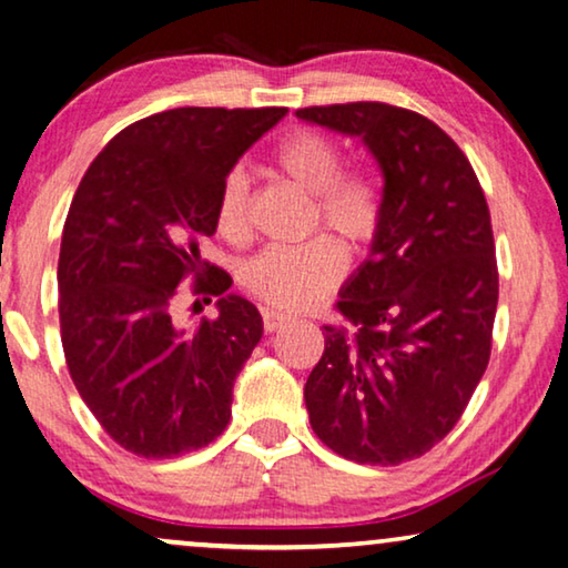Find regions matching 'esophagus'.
Here are the masks:
<instances>
[{
    "instance_id": "34e87169",
    "label": "esophagus",
    "mask_w": 568,
    "mask_h": 568,
    "mask_svg": "<svg viewBox=\"0 0 568 568\" xmlns=\"http://www.w3.org/2000/svg\"><path fill=\"white\" fill-rule=\"evenodd\" d=\"M291 322V316L281 314V311L275 308H262V324H265V332H277L281 326H285Z\"/></svg>"
}]
</instances>
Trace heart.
<instances>
[{
  "label": "heart",
  "instance_id": "heart-1",
  "mask_svg": "<svg viewBox=\"0 0 568 568\" xmlns=\"http://www.w3.org/2000/svg\"><path fill=\"white\" fill-rule=\"evenodd\" d=\"M337 141L316 128H295L273 151V166L311 195L308 226H324L349 250L365 252L381 236L386 219L383 190L373 174L342 170ZM252 190L244 170L223 174L215 197V226L229 242L250 236ZM347 267V254L334 236L318 234L301 246H267L239 267V283L254 298L283 311L306 308L334 291Z\"/></svg>",
  "mask_w": 568,
  "mask_h": 568
}]
</instances>
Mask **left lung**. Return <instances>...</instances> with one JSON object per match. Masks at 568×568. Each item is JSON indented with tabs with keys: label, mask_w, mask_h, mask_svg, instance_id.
<instances>
[{
	"label": "left lung",
	"mask_w": 568,
	"mask_h": 568,
	"mask_svg": "<svg viewBox=\"0 0 568 568\" xmlns=\"http://www.w3.org/2000/svg\"><path fill=\"white\" fill-rule=\"evenodd\" d=\"M361 135L383 172L371 257L324 326L303 398L318 440L367 466L414 460L458 425L491 355L499 270L468 156L440 125L388 102L295 110Z\"/></svg>",
	"instance_id": "obj_1"
}]
</instances>
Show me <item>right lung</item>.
<instances>
[{
    "label": "right lung",
    "mask_w": 568,
    "mask_h": 568,
    "mask_svg": "<svg viewBox=\"0 0 568 568\" xmlns=\"http://www.w3.org/2000/svg\"><path fill=\"white\" fill-rule=\"evenodd\" d=\"M285 108H178L123 128L94 156L63 223L59 324L71 381L139 458H178L231 419V388L262 337L250 301L201 257L223 174ZM220 298L195 333L173 324L179 283ZM201 303V301H195Z\"/></svg>",
    "instance_id": "1"
}]
</instances>
